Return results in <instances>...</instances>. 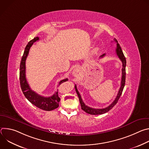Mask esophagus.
<instances>
[{
    "instance_id": "1",
    "label": "esophagus",
    "mask_w": 149,
    "mask_h": 149,
    "mask_svg": "<svg viewBox=\"0 0 149 149\" xmlns=\"http://www.w3.org/2000/svg\"><path fill=\"white\" fill-rule=\"evenodd\" d=\"M80 71H81L80 68L79 67H76L74 69V70L72 71V74L74 77H78L80 74Z\"/></svg>"
}]
</instances>
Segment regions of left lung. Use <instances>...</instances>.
I'll return each mask as SVG.
<instances>
[{
    "label": "left lung",
    "instance_id": "obj_1",
    "mask_svg": "<svg viewBox=\"0 0 149 149\" xmlns=\"http://www.w3.org/2000/svg\"><path fill=\"white\" fill-rule=\"evenodd\" d=\"M114 41L116 42L117 44V48L116 49V54L117 55V56H118V58H120V59L121 60V61L123 63V68H122V77H121V86L120 88V90L118 91V93L117 94V95L115 99V100L109 105L108 107H107L106 108L104 109H93L90 107H88L87 105H86V104H84V102H83L81 97L77 88V86L75 85V91L77 92V94L79 98V102L81 104V109L82 110H84L85 112H86L88 114H91V115H99V114H104L105 113L108 112L109 111H110L114 106L117 104V102H118L121 94L122 92L123 91L124 86H125V66H126V60H125V58L124 55V54L121 50V48L119 45V44L118 43V41L116 39H114ZM105 55V54H104L103 55H101L100 57V58H102Z\"/></svg>",
    "mask_w": 149,
    "mask_h": 149
}]
</instances>
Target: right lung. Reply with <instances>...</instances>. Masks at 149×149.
I'll return each instance as SVG.
<instances>
[{
  "instance_id": "add662e5",
  "label": "right lung",
  "mask_w": 149,
  "mask_h": 149,
  "mask_svg": "<svg viewBox=\"0 0 149 149\" xmlns=\"http://www.w3.org/2000/svg\"><path fill=\"white\" fill-rule=\"evenodd\" d=\"M39 39V37H35L32 40L29 42V43L25 47L20 65L19 78L20 87L25 97L32 104L35 105L36 107L45 111H51L59 107L60 98L58 96V90H57V91L51 97H45L40 95L31 89L26 78L25 61L28 55L30 48L35 42L38 40ZM67 81H68L67 78L61 80L59 82V86Z\"/></svg>"
}]
</instances>
